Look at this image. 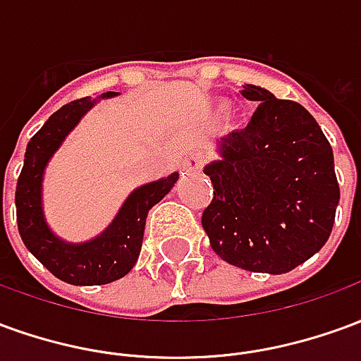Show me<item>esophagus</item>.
Masks as SVG:
<instances>
[{"label":"esophagus","instance_id":"1","mask_svg":"<svg viewBox=\"0 0 361 361\" xmlns=\"http://www.w3.org/2000/svg\"><path fill=\"white\" fill-rule=\"evenodd\" d=\"M203 162H204L203 152H193V154L183 162V170H185V172H197V170H201V168H203Z\"/></svg>","mask_w":361,"mask_h":361}]
</instances>
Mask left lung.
I'll use <instances>...</instances> for the list:
<instances>
[{"mask_svg": "<svg viewBox=\"0 0 361 361\" xmlns=\"http://www.w3.org/2000/svg\"><path fill=\"white\" fill-rule=\"evenodd\" d=\"M242 94L259 106L247 126L222 139V160L204 168L212 201L201 222L222 261L282 274L331 235L341 199L333 149L302 104L255 85Z\"/></svg>", "mask_w": 361, "mask_h": 361, "instance_id": "8db88e82", "label": "left lung"}]
</instances>
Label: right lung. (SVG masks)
Returning <instances> with one entry per match:
<instances>
[{
  "label": "right lung",
  "mask_w": 361,
  "mask_h": 361,
  "mask_svg": "<svg viewBox=\"0 0 361 361\" xmlns=\"http://www.w3.org/2000/svg\"><path fill=\"white\" fill-rule=\"evenodd\" d=\"M106 92L98 98H110ZM90 96L61 106L30 139L15 191L17 226L27 250L48 271L75 286H98L126 276L139 259L147 214L178 181V173L135 189L102 234L87 243H66L51 234L42 214V176L66 135L92 108Z\"/></svg>",
  "instance_id": "right-lung-1"
}]
</instances>
